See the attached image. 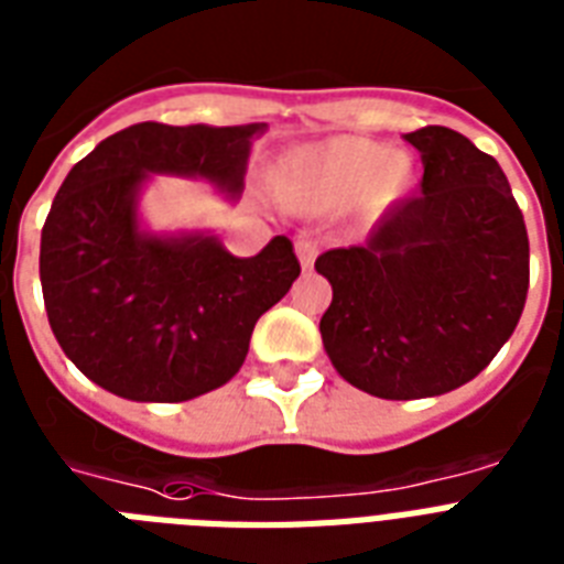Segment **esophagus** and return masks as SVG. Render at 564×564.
I'll return each mask as SVG.
<instances>
[{
  "instance_id": "34e87169",
  "label": "esophagus",
  "mask_w": 564,
  "mask_h": 564,
  "mask_svg": "<svg viewBox=\"0 0 564 564\" xmlns=\"http://www.w3.org/2000/svg\"><path fill=\"white\" fill-rule=\"evenodd\" d=\"M296 256L303 261V268H311V261L317 256V245H314L311 238H300V241H296Z\"/></svg>"
}]
</instances>
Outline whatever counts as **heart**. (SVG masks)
<instances>
[{
    "label": "heart",
    "instance_id": "1",
    "mask_svg": "<svg viewBox=\"0 0 564 564\" xmlns=\"http://www.w3.org/2000/svg\"><path fill=\"white\" fill-rule=\"evenodd\" d=\"M416 165L408 151L376 139L337 137L296 148L270 171V192L296 212H332L352 200L364 218H376L413 188Z\"/></svg>",
    "mask_w": 564,
    "mask_h": 564
}]
</instances>
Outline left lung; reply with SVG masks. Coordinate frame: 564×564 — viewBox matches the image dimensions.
I'll return each instance as SVG.
<instances>
[{"mask_svg":"<svg viewBox=\"0 0 564 564\" xmlns=\"http://www.w3.org/2000/svg\"><path fill=\"white\" fill-rule=\"evenodd\" d=\"M422 195L381 215L364 245L314 261L332 285L319 335L335 369L378 399H425L484 372L516 332L530 241L501 165L427 124Z\"/></svg>","mask_w":564,"mask_h":564,"instance_id":"obj_1","label":"left lung"}]
</instances>
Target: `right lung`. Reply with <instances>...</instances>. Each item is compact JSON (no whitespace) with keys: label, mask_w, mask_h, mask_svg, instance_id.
<instances>
[{"label":"right lung","mask_w":564,"mask_h":564,"mask_svg":"<svg viewBox=\"0 0 564 564\" xmlns=\"http://www.w3.org/2000/svg\"><path fill=\"white\" fill-rule=\"evenodd\" d=\"M268 124L142 121L98 142L66 174L40 238L48 326L75 367L130 402H188L227 384L256 319L300 276L285 236L238 259L215 236L139 227L151 174L245 188L250 145Z\"/></svg>","instance_id":"add662e5"}]
</instances>
